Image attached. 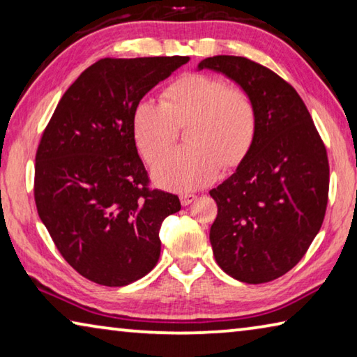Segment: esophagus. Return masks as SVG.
Returning a JSON list of instances; mask_svg holds the SVG:
<instances>
[{"instance_id":"34e87169","label":"esophagus","mask_w":357,"mask_h":357,"mask_svg":"<svg viewBox=\"0 0 357 357\" xmlns=\"http://www.w3.org/2000/svg\"><path fill=\"white\" fill-rule=\"evenodd\" d=\"M179 200L183 206H187V204H190L197 200V195L195 193H183V195L179 197Z\"/></svg>"}]
</instances>
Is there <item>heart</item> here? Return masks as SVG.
Wrapping results in <instances>:
<instances>
[{
	"instance_id": "obj_1",
	"label": "heart",
	"mask_w": 357,
	"mask_h": 357,
	"mask_svg": "<svg viewBox=\"0 0 357 357\" xmlns=\"http://www.w3.org/2000/svg\"><path fill=\"white\" fill-rule=\"evenodd\" d=\"M188 126L190 146L161 154L178 127ZM258 110L241 86H228L220 77L203 72L181 75L160 94V104L143 99L132 112V135L146 162H154L153 178L168 190L187 192L206 185L223 168L238 167L257 137Z\"/></svg>"
}]
</instances>
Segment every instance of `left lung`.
<instances>
[{"mask_svg": "<svg viewBox=\"0 0 357 357\" xmlns=\"http://www.w3.org/2000/svg\"><path fill=\"white\" fill-rule=\"evenodd\" d=\"M255 100L258 129L236 172L211 190L217 217L209 241L233 279L266 283L293 269L323 225L329 193L324 143L288 82L244 56L206 58Z\"/></svg>", "mask_w": 357, "mask_h": 357, "instance_id": "left-lung-1", "label": "left lung"}]
</instances>
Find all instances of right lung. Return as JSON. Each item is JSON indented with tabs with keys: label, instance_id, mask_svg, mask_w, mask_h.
Instances as JSON below:
<instances>
[{
	"label": "right lung",
	"instance_id": "1",
	"mask_svg": "<svg viewBox=\"0 0 357 357\" xmlns=\"http://www.w3.org/2000/svg\"><path fill=\"white\" fill-rule=\"evenodd\" d=\"M189 56L104 58L58 102L36 153L34 200L63 258L84 279L124 287L159 261L178 195L149 189L132 112Z\"/></svg>",
	"mask_w": 357,
	"mask_h": 357
}]
</instances>
